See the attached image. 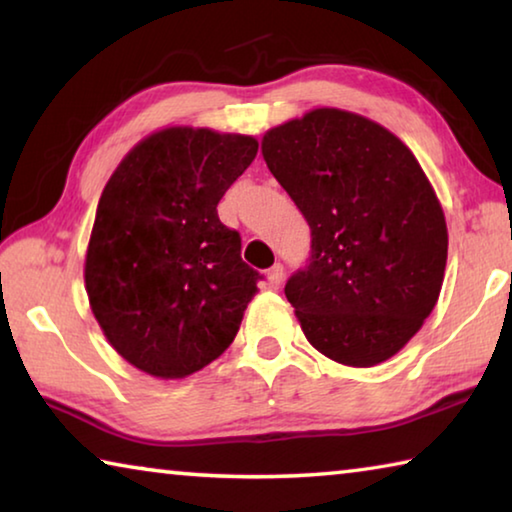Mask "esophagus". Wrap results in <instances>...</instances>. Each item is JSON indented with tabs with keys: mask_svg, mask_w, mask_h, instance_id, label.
<instances>
[{
	"mask_svg": "<svg viewBox=\"0 0 512 512\" xmlns=\"http://www.w3.org/2000/svg\"><path fill=\"white\" fill-rule=\"evenodd\" d=\"M268 284H271V289H277L284 280V266L282 264H275L271 271H268Z\"/></svg>",
	"mask_w": 512,
	"mask_h": 512,
	"instance_id": "obj_1",
	"label": "esophagus"
}]
</instances>
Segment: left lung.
<instances>
[{"label": "left lung", "mask_w": 512, "mask_h": 512, "mask_svg": "<svg viewBox=\"0 0 512 512\" xmlns=\"http://www.w3.org/2000/svg\"><path fill=\"white\" fill-rule=\"evenodd\" d=\"M262 155L311 228L309 266L284 287L307 341L370 368L395 357L436 307L447 221L400 137L341 108L271 128Z\"/></svg>", "instance_id": "obj_1"}]
</instances>
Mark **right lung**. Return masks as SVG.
Listing matches in <instances>:
<instances>
[{
    "label": "right lung",
    "mask_w": 512,
    "mask_h": 512,
    "mask_svg": "<svg viewBox=\"0 0 512 512\" xmlns=\"http://www.w3.org/2000/svg\"><path fill=\"white\" fill-rule=\"evenodd\" d=\"M257 146L253 135L167 126L137 142L103 187L85 291L108 343L146 375L189 377L235 341L259 273L216 205Z\"/></svg>",
    "instance_id": "1"
}]
</instances>
